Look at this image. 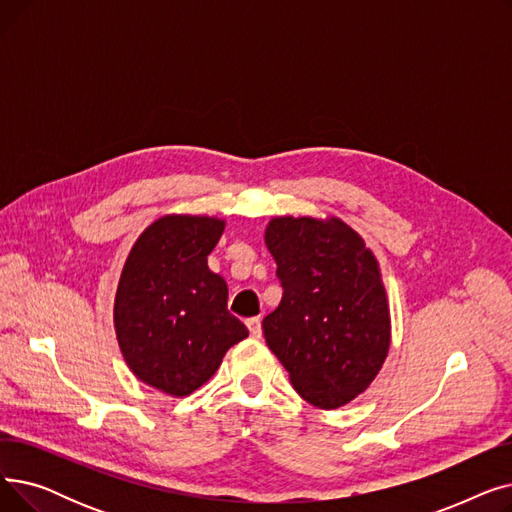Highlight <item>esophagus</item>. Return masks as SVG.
<instances>
[{"instance_id": "esophagus-1", "label": "esophagus", "mask_w": 512, "mask_h": 512, "mask_svg": "<svg viewBox=\"0 0 512 512\" xmlns=\"http://www.w3.org/2000/svg\"><path fill=\"white\" fill-rule=\"evenodd\" d=\"M247 328H249V334H251L253 338H261V319H259V317L247 319Z\"/></svg>"}]
</instances>
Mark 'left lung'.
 Instances as JSON below:
<instances>
[{
    "label": "left lung",
    "instance_id": "left-lung-1",
    "mask_svg": "<svg viewBox=\"0 0 512 512\" xmlns=\"http://www.w3.org/2000/svg\"><path fill=\"white\" fill-rule=\"evenodd\" d=\"M282 284L263 336L307 402L338 409L367 390L390 346L378 261L340 220L276 218L265 230Z\"/></svg>",
    "mask_w": 512,
    "mask_h": 512
}]
</instances>
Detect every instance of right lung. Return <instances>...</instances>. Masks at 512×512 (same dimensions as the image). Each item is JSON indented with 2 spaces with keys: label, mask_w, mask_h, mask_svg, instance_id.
<instances>
[{
  "label": "right lung",
  "mask_w": 512,
  "mask_h": 512,
  "mask_svg": "<svg viewBox=\"0 0 512 512\" xmlns=\"http://www.w3.org/2000/svg\"><path fill=\"white\" fill-rule=\"evenodd\" d=\"M224 222L166 215L134 242L120 276L114 324L137 378L170 396L203 386L249 330L228 311V286L207 255Z\"/></svg>",
  "instance_id": "1"
}]
</instances>
